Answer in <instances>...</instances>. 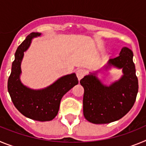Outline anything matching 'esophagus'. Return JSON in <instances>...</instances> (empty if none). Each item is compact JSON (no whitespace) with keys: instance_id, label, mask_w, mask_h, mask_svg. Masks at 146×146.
<instances>
[{"instance_id":"obj_1","label":"esophagus","mask_w":146,"mask_h":146,"mask_svg":"<svg viewBox=\"0 0 146 146\" xmlns=\"http://www.w3.org/2000/svg\"><path fill=\"white\" fill-rule=\"evenodd\" d=\"M85 74H86V72H85L84 70H83V69H79V70L76 71V76H77V78H78V80H81L85 76Z\"/></svg>"}]
</instances>
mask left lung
Returning <instances> with one entry per match:
<instances>
[{"instance_id":"left-lung-1","label":"left lung","mask_w":146,"mask_h":146,"mask_svg":"<svg viewBox=\"0 0 146 146\" xmlns=\"http://www.w3.org/2000/svg\"><path fill=\"white\" fill-rule=\"evenodd\" d=\"M133 53L124 47L119 56L111 59L107 68L123 69L124 76L110 86L101 84L91 74L80 81L84 87L83 111L85 119L93 124H108L121 119L130 111L138 92V79L135 73Z\"/></svg>"}]
</instances>
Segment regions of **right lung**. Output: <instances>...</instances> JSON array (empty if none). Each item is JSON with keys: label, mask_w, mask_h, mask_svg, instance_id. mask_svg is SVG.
I'll return each mask as SVG.
<instances>
[{"label": "right lung", "mask_w": 146, "mask_h": 146, "mask_svg": "<svg viewBox=\"0 0 146 146\" xmlns=\"http://www.w3.org/2000/svg\"><path fill=\"white\" fill-rule=\"evenodd\" d=\"M40 33H32L18 46L15 52L11 73L8 80V91L14 106L25 116L39 121H51L57 115L60 101L78 81L76 74L68 75L42 90H33L22 84L19 80L21 62L33 37Z\"/></svg>", "instance_id": "right-lung-1"}]
</instances>
